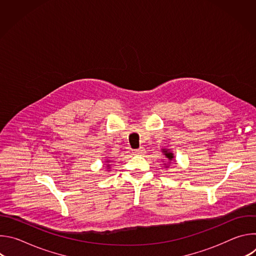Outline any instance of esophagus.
<instances>
[{
  "mask_svg": "<svg viewBox=\"0 0 256 256\" xmlns=\"http://www.w3.org/2000/svg\"><path fill=\"white\" fill-rule=\"evenodd\" d=\"M132 153L136 154V155H144V148H140V149L134 150Z\"/></svg>",
  "mask_w": 256,
  "mask_h": 256,
  "instance_id": "obj_1",
  "label": "esophagus"
}]
</instances>
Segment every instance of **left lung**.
I'll list each match as a JSON object with an SVG mask.
<instances>
[{"instance_id":"left-lung-1","label":"left lung","mask_w":256,"mask_h":256,"mask_svg":"<svg viewBox=\"0 0 256 256\" xmlns=\"http://www.w3.org/2000/svg\"><path fill=\"white\" fill-rule=\"evenodd\" d=\"M161 151H162V154L165 156L166 160L168 161V164H167V165H166V163L164 164V165H165V168H168V167H169V164L171 163V161H173V160L175 159L174 154H173V152H172L170 149H166V148H162ZM162 162H165V161H162ZM174 162H175V160H174Z\"/></svg>"}]
</instances>
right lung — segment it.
I'll use <instances>...</instances> for the list:
<instances>
[{"label":"right lung","mask_w":256,"mask_h":256,"mask_svg":"<svg viewBox=\"0 0 256 256\" xmlns=\"http://www.w3.org/2000/svg\"><path fill=\"white\" fill-rule=\"evenodd\" d=\"M106 158V157H105ZM105 163H106V167H107V170L108 171H110L109 169H110V166H112V160H109L108 158H106V160H105Z\"/></svg>","instance_id":"add662e5"}]
</instances>
